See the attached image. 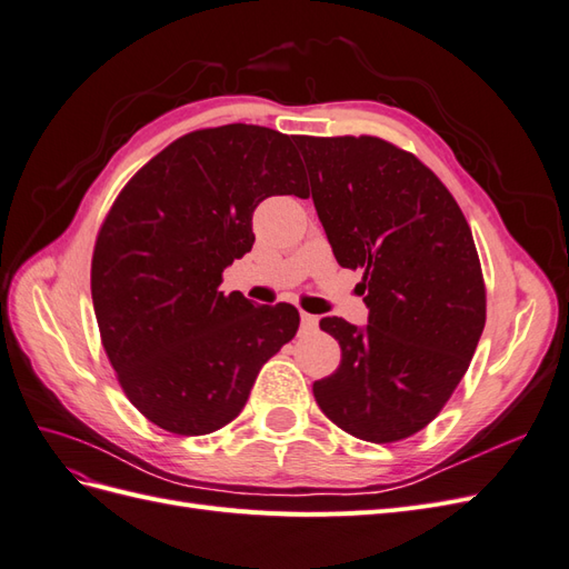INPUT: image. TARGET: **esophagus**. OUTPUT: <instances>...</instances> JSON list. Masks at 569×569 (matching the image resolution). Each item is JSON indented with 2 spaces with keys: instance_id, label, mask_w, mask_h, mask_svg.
Listing matches in <instances>:
<instances>
[{
  "instance_id": "esophagus-1",
  "label": "esophagus",
  "mask_w": 569,
  "mask_h": 569,
  "mask_svg": "<svg viewBox=\"0 0 569 569\" xmlns=\"http://www.w3.org/2000/svg\"><path fill=\"white\" fill-rule=\"evenodd\" d=\"M301 327H303V330H316L318 318L311 316V313H301Z\"/></svg>"
}]
</instances>
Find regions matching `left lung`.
Segmentation results:
<instances>
[{"instance_id":"left-lung-1","label":"left lung","mask_w":569,"mask_h":569,"mask_svg":"<svg viewBox=\"0 0 569 569\" xmlns=\"http://www.w3.org/2000/svg\"><path fill=\"white\" fill-rule=\"evenodd\" d=\"M295 142L337 263L363 270L370 308L363 330L320 320L341 363L313 396L351 437L408 439L451 399L485 330L487 287L470 226L432 170L382 137Z\"/></svg>"}]
</instances>
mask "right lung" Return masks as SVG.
<instances>
[{
    "label": "right lung",
    "mask_w": 569,
    "mask_h": 569,
    "mask_svg": "<svg viewBox=\"0 0 569 569\" xmlns=\"http://www.w3.org/2000/svg\"><path fill=\"white\" fill-rule=\"evenodd\" d=\"M274 194H306L295 137L230 123L170 142L101 222V347L130 403L166 432L201 437L232 422L258 370L299 330L295 306L220 291L222 270L253 247V209Z\"/></svg>",
    "instance_id": "add662e5"
}]
</instances>
